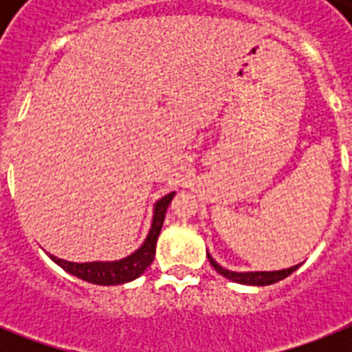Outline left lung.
Masks as SVG:
<instances>
[{"mask_svg":"<svg viewBox=\"0 0 352 352\" xmlns=\"http://www.w3.org/2000/svg\"><path fill=\"white\" fill-rule=\"evenodd\" d=\"M210 265L221 274V276H225L226 279H232L235 283L241 285H254V287H265V285H272L278 283L281 279H285L287 276L294 272L296 268L300 267V265H294V267L290 268H283V270H270V272H232V270H226L219 265V263L215 261L214 257L208 254Z\"/></svg>","mask_w":352,"mask_h":352,"instance_id":"left-lung-1","label":"left lung"}]
</instances>
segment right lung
Listing matches in <instances>:
<instances>
[{"mask_svg":"<svg viewBox=\"0 0 352 352\" xmlns=\"http://www.w3.org/2000/svg\"><path fill=\"white\" fill-rule=\"evenodd\" d=\"M175 192L168 193L164 197L157 201L153 210V223L149 228V234L142 246L135 250L131 256L118 259V261H93V263H73L65 261V259H58L56 256H49L52 261L60 265L65 272L73 274L76 278L84 279L87 283L95 285H122L127 281L137 279L144 270L153 263L155 257V246L159 239L160 228L164 223L166 210L170 206L171 199Z\"/></svg>","mask_w":352,"mask_h":352,"instance_id":"1","label":"right lung"}]
</instances>
